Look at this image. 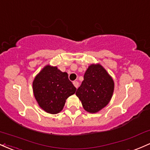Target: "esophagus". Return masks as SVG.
<instances>
[{
	"label": "esophagus",
	"mask_w": 150,
	"mask_h": 150,
	"mask_svg": "<svg viewBox=\"0 0 150 150\" xmlns=\"http://www.w3.org/2000/svg\"><path fill=\"white\" fill-rule=\"evenodd\" d=\"M73 85H74V86L75 87V88H78V86H79V83H78V82H77V81H74L73 82Z\"/></svg>",
	"instance_id": "1"
}]
</instances>
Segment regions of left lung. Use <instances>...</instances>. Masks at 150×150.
<instances>
[{"mask_svg":"<svg viewBox=\"0 0 150 150\" xmlns=\"http://www.w3.org/2000/svg\"><path fill=\"white\" fill-rule=\"evenodd\" d=\"M112 78L100 64H92L87 69L84 80L76 92L83 108L95 113L110 103L114 92Z\"/></svg>","mask_w":150,"mask_h":150,"instance_id":"8db88e82","label":"left lung"}]
</instances>
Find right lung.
I'll use <instances>...</instances> for the list:
<instances>
[{"label": "right lung", "mask_w": 150, "mask_h": 150, "mask_svg": "<svg viewBox=\"0 0 150 150\" xmlns=\"http://www.w3.org/2000/svg\"><path fill=\"white\" fill-rule=\"evenodd\" d=\"M33 90L39 106L46 112L57 114L63 109L66 100L75 94L76 88L67 72L47 65L33 82Z\"/></svg>", "instance_id": "obj_1"}]
</instances>
